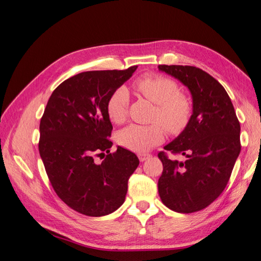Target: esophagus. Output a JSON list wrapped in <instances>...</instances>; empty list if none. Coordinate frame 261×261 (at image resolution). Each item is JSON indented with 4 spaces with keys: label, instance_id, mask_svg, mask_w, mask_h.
<instances>
[{
    "label": "esophagus",
    "instance_id": "1",
    "mask_svg": "<svg viewBox=\"0 0 261 261\" xmlns=\"http://www.w3.org/2000/svg\"><path fill=\"white\" fill-rule=\"evenodd\" d=\"M150 156H151V155H150L149 153H139V154H138V158H139V160H140L141 162L146 161L147 159H149Z\"/></svg>",
    "mask_w": 261,
    "mask_h": 261
}]
</instances>
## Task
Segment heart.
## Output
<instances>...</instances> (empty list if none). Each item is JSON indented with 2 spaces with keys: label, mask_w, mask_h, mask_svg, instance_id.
Wrapping results in <instances>:
<instances>
[{
  "label": "heart",
  "mask_w": 261,
  "mask_h": 261,
  "mask_svg": "<svg viewBox=\"0 0 261 261\" xmlns=\"http://www.w3.org/2000/svg\"><path fill=\"white\" fill-rule=\"evenodd\" d=\"M137 90L155 105L151 125L130 124L117 133V143L134 152H145L163 143L167 129L171 135H180L192 122L193 100L179 92L175 81L158 74H150L136 85ZM129 94L125 87L116 88L107 102L109 118L115 124L125 121L128 111Z\"/></svg>",
  "instance_id": "heart-1"
}]
</instances>
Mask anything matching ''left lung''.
<instances>
[{
  "mask_svg": "<svg viewBox=\"0 0 261 261\" xmlns=\"http://www.w3.org/2000/svg\"><path fill=\"white\" fill-rule=\"evenodd\" d=\"M192 94L194 113L185 132L164 149L181 153L185 162L170 160L163 151L158 181L162 202L179 213L202 210L224 191L241 152V125L232 101L217 80L195 66L159 65Z\"/></svg>",
  "mask_w": 261,
  "mask_h": 261,
  "instance_id": "left-lung-1",
  "label": "left lung"
}]
</instances>
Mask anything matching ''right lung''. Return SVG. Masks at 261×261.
<instances>
[{"label":"right lung","mask_w":261,"mask_h":261,"mask_svg":"<svg viewBox=\"0 0 261 261\" xmlns=\"http://www.w3.org/2000/svg\"><path fill=\"white\" fill-rule=\"evenodd\" d=\"M136 69L90 70L68 78L52 92L40 121L39 152L50 183L68 207L85 216L120 208L139 164L135 153L120 146L110 152L113 126L107 112L109 97ZM97 153L105 158L101 164L93 159Z\"/></svg>","instance_id":"1"}]
</instances>
